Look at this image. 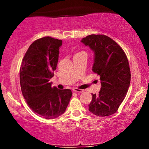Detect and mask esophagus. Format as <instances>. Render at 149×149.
<instances>
[{
    "mask_svg": "<svg viewBox=\"0 0 149 149\" xmlns=\"http://www.w3.org/2000/svg\"><path fill=\"white\" fill-rule=\"evenodd\" d=\"M73 91L75 92H77V93H81V92H83V90H80V89H78L76 88H73Z\"/></svg>",
    "mask_w": 149,
    "mask_h": 149,
    "instance_id": "34e87169",
    "label": "esophagus"
}]
</instances>
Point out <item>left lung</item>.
<instances>
[{
  "label": "left lung",
  "mask_w": 149,
  "mask_h": 149,
  "mask_svg": "<svg viewBox=\"0 0 149 149\" xmlns=\"http://www.w3.org/2000/svg\"><path fill=\"white\" fill-rule=\"evenodd\" d=\"M94 52L92 71L100 76L99 95H92L89 111L97 116L115 113L124 100L130 84L127 56L117 42L105 35H92L81 40Z\"/></svg>",
  "instance_id": "obj_1"
}]
</instances>
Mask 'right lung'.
<instances>
[{"mask_svg": "<svg viewBox=\"0 0 149 149\" xmlns=\"http://www.w3.org/2000/svg\"><path fill=\"white\" fill-rule=\"evenodd\" d=\"M62 40L46 36L35 40L27 49L19 71L22 95L35 113L54 119L66 111L71 90L52 88L49 80L57 68Z\"/></svg>", "mask_w": 149, "mask_h": 149, "instance_id": "1", "label": "right lung"}]
</instances>
